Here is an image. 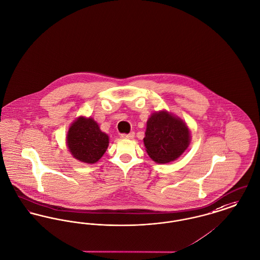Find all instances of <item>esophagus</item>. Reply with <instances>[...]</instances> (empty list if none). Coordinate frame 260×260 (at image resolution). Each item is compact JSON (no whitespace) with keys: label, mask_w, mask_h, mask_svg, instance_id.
Returning <instances> with one entry per match:
<instances>
[{"label":"esophagus","mask_w":260,"mask_h":260,"mask_svg":"<svg viewBox=\"0 0 260 260\" xmlns=\"http://www.w3.org/2000/svg\"><path fill=\"white\" fill-rule=\"evenodd\" d=\"M135 137V134L134 133H131V134H122L121 135V138L123 139H133Z\"/></svg>","instance_id":"1"}]
</instances>
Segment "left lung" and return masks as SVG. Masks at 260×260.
Segmentation results:
<instances>
[{"label":"left lung","instance_id":"obj_1","mask_svg":"<svg viewBox=\"0 0 260 260\" xmlns=\"http://www.w3.org/2000/svg\"><path fill=\"white\" fill-rule=\"evenodd\" d=\"M143 142L157 163L175 161L189 145L190 132L183 120L167 111L155 112L147 121Z\"/></svg>","mask_w":260,"mask_h":260}]
</instances>
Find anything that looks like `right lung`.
I'll list each match as a JSON object with an SVG mask.
<instances>
[{
	"instance_id": "add662e5",
	"label": "right lung",
	"mask_w": 260,
	"mask_h": 260,
	"mask_svg": "<svg viewBox=\"0 0 260 260\" xmlns=\"http://www.w3.org/2000/svg\"><path fill=\"white\" fill-rule=\"evenodd\" d=\"M67 145L78 161L94 164L106 152L109 137L92 118L78 117L69 128Z\"/></svg>"
}]
</instances>
